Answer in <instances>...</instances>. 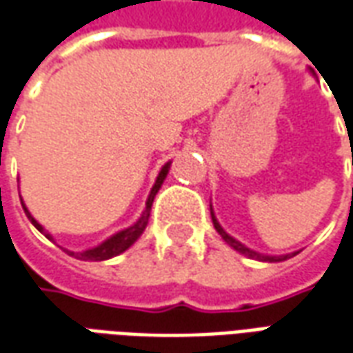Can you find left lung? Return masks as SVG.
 Wrapping results in <instances>:
<instances>
[{
	"label": "left lung",
	"mask_w": 353,
	"mask_h": 353,
	"mask_svg": "<svg viewBox=\"0 0 353 353\" xmlns=\"http://www.w3.org/2000/svg\"><path fill=\"white\" fill-rule=\"evenodd\" d=\"M210 214H212V221H214V228H216V231H218L219 235H221V239H223V241H225L229 246H233V248H235L236 252L245 254V256H248V258H254V260H260V262H283V260H287V258H292V256H296V252H294V254H285V256H265V254L254 252V250L246 248L245 245H241L239 241H235L233 236L228 235V233L223 231V228L219 225V221L216 219V216H214L212 208H210Z\"/></svg>",
	"instance_id": "1"
}]
</instances>
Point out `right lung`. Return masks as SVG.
<instances>
[{
    "label": "right lung",
    "instance_id": "right-lung-1",
    "mask_svg": "<svg viewBox=\"0 0 353 353\" xmlns=\"http://www.w3.org/2000/svg\"><path fill=\"white\" fill-rule=\"evenodd\" d=\"M168 170H170V162L168 164H164L162 166V170L159 172V176H157V181H154V185H152L151 193H149V199H147V204H145V210H143L141 218L135 221L132 228L124 229V231H118L117 235H112L110 239H107V241H103L99 246H95V248H88V250H83V252H70V250H66L65 252H68L70 256H74V258H78V260H91V262H101V260H108V258H114V256H118V254H122L124 250H128L130 246L134 245L135 241L141 236V233L145 231V228H147V223H149V216H151V206H152V201H154V196H157V193H159V189L162 187V183H164V179H166V176H168ZM22 202V199H21ZM22 208H24V212H26V216H28V219L32 221V225L38 229L39 233H43V235L48 236L49 241H53V236L49 235L46 229L39 225L36 219L32 218V214L28 212V208L24 206V202H22Z\"/></svg>",
    "mask_w": 353,
    "mask_h": 353
}]
</instances>
